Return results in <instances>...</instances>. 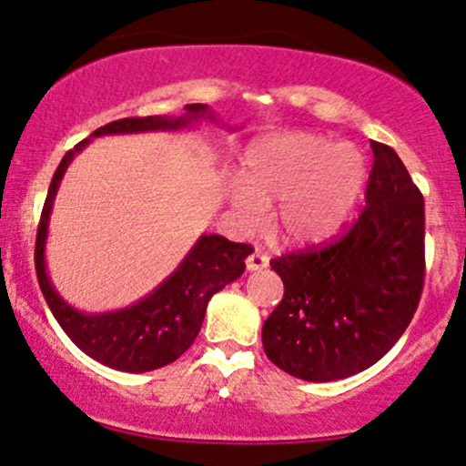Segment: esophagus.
Masks as SVG:
<instances>
[{"mask_svg":"<svg viewBox=\"0 0 466 466\" xmlns=\"http://www.w3.org/2000/svg\"><path fill=\"white\" fill-rule=\"evenodd\" d=\"M245 265H248L249 271H260V269H265L267 265H269V256L263 254L260 249H254L248 256V260H245Z\"/></svg>","mask_w":466,"mask_h":466,"instance_id":"esophagus-1","label":"esophagus"}]
</instances>
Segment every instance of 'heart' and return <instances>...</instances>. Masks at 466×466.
<instances>
[{
  "instance_id": "heart-1",
  "label": "heart",
  "mask_w": 466,
  "mask_h": 466,
  "mask_svg": "<svg viewBox=\"0 0 466 466\" xmlns=\"http://www.w3.org/2000/svg\"><path fill=\"white\" fill-rule=\"evenodd\" d=\"M363 181L366 159L355 144H333L318 133H282L251 144L243 181L229 186V201L240 223L251 228L280 198V237L298 245L319 243L344 226Z\"/></svg>"
}]
</instances>
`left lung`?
Returning a JSON list of instances; mask_svg holds the SVG:
<instances>
[{
  "mask_svg": "<svg viewBox=\"0 0 466 466\" xmlns=\"http://www.w3.org/2000/svg\"><path fill=\"white\" fill-rule=\"evenodd\" d=\"M366 208L339 238L282 254L285 296L263 324L265 355L304 381L381 360L405 333L425 282V201L388 144L370 142Z\"/></svg>",
  "mask_w": 466,
  "mask_h": 466,
  "instance_id": "left-lung-1",
  "label": "left lung"
}]
</instances>
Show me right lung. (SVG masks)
Returning a JSON list of instances; mask_svg holds the SVG:
<instances>
[{
    "instance_id": "obj_1",
    "label": "right lung",
    "mask_w": 466,
    "mask_h": 466,
    "mask_svg": "<svg viewBox=\"0 0 466 466\" xmlns=\"http://www.w3.org/2000/svg\"><path fill=\"white\" fill-rule=\"evenodd\" d=\"M201 117L215 120L206 105H186V114L179 117H122V120L109 122V125L96 129L92 137L109 136V133L175 131L201 120ZM87 144L89 137L66 153L50 181V188H47L35 245L39 287L56 322L85 355L122 372L157 370V368L179 360L190 349L201 330L210 298L243 274L245 258L254 249L248 243H232L218 234H203L177 269L133 307L94 315L72 309L55 291L50 278H47L44 251L47 221H50L58 184H61L74 155L83 151Z\"/></svg>"
}]
</instances>
